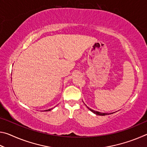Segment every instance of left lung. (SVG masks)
<instances>
[{
	"mask_svg": "<svg viewBox=\"0 0 147 147\" xmlns=\"http://www.w3.org/2000/svg\"><path fill=\"white\" fill-rule=\"evenodd\" d=\"M87 108H88L89 110H90L91 111H92V112L93 113H94V114H96V115H109V113H101V112H99V111H94V110H93V109H91V108H88V106H87ZM109 114H111V113H109Z\"/></svg>",
	"mask_w": 147,
	"mask_h": 147,
	"instance_id": "1",
	"label": "left lung"
}]
</instances>
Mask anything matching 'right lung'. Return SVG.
I'll return each instance as SVG.
<instances>
[{
	"label": "right lung",
	"mask_w": 147,
	"mask_h": 147,
	"mask_svg": "<svg viewBox=\"0 0 147 147\" xmlns=\"http://www.w3.org/2000/svg\"><path fill=\"white\" fill-rule=\"evenodd\" d=\"M51 109H53V108H51V109H48V110H45V111H51Z\"/></svg>",
	"instance_id": "1"
}]
</instances>
